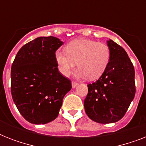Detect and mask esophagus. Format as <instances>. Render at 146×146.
I'll list each match as a JSON object with an SVG mask.
<instances>
[{
	"mask_svg": "<svg viewBox=\"0 0 146 146\" xmlns=\"http://www.w3.org/2000/svg\"><path fill=\"white\" fill-rule=\"evenodd\" d=\"M78 84H79L78 82H75V81H73V82H72V87H73V89H74V88H76V87L77 86Z\"/></svg>",
	"mask_w": 146,
	"mask_h": 146,
	"instance_id": "1",
	"label": "esophagus"
}]
</instances>
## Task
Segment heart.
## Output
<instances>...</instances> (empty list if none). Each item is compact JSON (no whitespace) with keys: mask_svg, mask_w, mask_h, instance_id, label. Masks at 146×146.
<instances>
[{"mask_svg":"<svg viewBox=\"0 0 146 146\" xmlns=\"http://www.w3.org/2000/svg\"><path fill=\"white\" fill-rule=\"evenodd\" d=\"M64 50H57L54 57L58 70L67 76L76 65L77 77L96 80L103 74L111 59L110 47L103 42L86 38L70 42Z\"/></svg>","mask_w":146,"mask_h":146,"instance_id":"obj_1","label":"heart"}]
</instances>
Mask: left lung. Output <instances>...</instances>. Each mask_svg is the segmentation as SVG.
<instances>
[{"instance_id": "8db88e82", "label": "left lung", "mask_w": 146, "mask_h": 146, "mask_svg": "<svg viewBox=\"0 0 146 146\" xmlns=\"http://www.w3.org/2000/svg\"><path fill=\"white\" fill-rule=\"evenodd\" d=\"M111 59L101 77L88 85L84 101L86 113L99 123L117 122L125 115L136 94L135 70L126 50L108 41Z\"/></svg>"}]
</instances>
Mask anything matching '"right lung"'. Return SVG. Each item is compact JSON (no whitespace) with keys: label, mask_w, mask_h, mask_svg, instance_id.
Returning a JSON list of instances; mask_svg holds the SVG:
<instances>
[{"label":"right lung","mask_w":146,"mask_h":146,"mask_svg":"<svg viewBox=\"0 0 146 146\" xmlns=\"http://www.w3.org/2000/svg\"><path fill=\"white\" fill-rule=\"evenodd\" d=\"M63 44L53 36L24 44L11 66V95L21 115L31 123L44 124L57 118L71 81L58 70L55 52Z\"/></svg>","instance_id":"right-lung-1"}]
</instances>
